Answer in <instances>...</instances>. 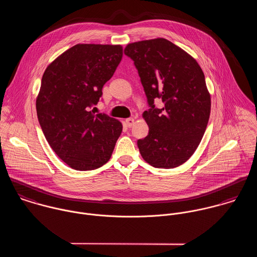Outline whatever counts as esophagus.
Returning a JSON list of instances; mask_svg holds the SVG:
<instances>
[{
  "label": "esophagus",
  "mask_w": 257,
  "mask_h": 257,
  "mask_svg": "<svg viewBox=\"0 0 257 257\" xmlns=\"http://www.w3.org/2000/svg\"><path fill=\"white\" fill-rule=\"evenodd\" d=\"M125 123H126L127 127H132V126L135 124V119L132 118V117L126 118V119H125Z\"/></svg>",
  "instance_id": "esophagus-1"
}]
</instances>
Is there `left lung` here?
<instances>
[{
	"label": "left lung",
	"mask_w": 257,
	"mask_h": 257,
	"mask_svg": "<svg viewBox=\"0 0 257 257\" xmlns=\"http://www.w3.org/2000/svg\"><path fill=\"white\" fill-rule=\"evenodd\" d=\"M150 109L143 113L149 127L138 141L143 158L153 167L170 169L186 162L199 147L210 112L211 96L198 62L165 38L128 43ZM163 101L161 109L154 100Z\"/></svg>",
	"instance_id": "1"
}]
</instances>
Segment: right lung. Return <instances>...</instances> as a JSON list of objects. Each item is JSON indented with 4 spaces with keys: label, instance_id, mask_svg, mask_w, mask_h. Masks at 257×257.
<instances>
[{
    "label": "right lung",
    "instance_id": "add662e5",
    "mask_svg": "<svg viewBox=\"0 0 257 257\" xmlns=\"http://www.w3.org/2000/svg\"><path fill=\"white\" fill-rule=\"evenodd\" d=\"M121 57L119 44H76L43 73L37 98L38 121L50 147L75 170L106 164L121 134L119 120L90 110Z\"/></svg>",
    "mask_w": 257,
    "mask_h": 257
}]
</instances>
